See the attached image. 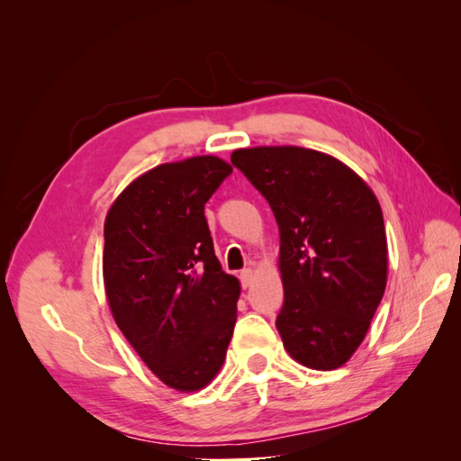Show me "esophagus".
Listing matches in <instances>:
<instances>
[{"instance_id":"obj_1","label":"esophagus","mask_w":461,"mask_h":461,"mask_svg":"<svg viewBox=\"0 0 461 461\" xmlns=\"http://www.w3.org/2000/svg\"><path fill=\"white\" fill-rule=\"evenodd\" d=\"M254 269H244L242 273H240V281H242V286L244 288H248L249 285H252V281H254Z\"/></svg>"}]
</instances>
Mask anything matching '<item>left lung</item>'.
Listing matches in <instances>:
<instances>
[{
  "mask_svg": "<svg viewBox=\"0 0 461 461\" xmlns=\"http://www.w3.org/2000/svg\"><path fill=\"white\" fill-rule=\"evenodd\" d=\"M230 161L269 202L285 303L276 317L298 364L332 371L364 342L388 276L381 203L350 167L300 146L234 149Z\"/></svg>",
  "mask_w": 461,
  "mask_h": 461,
  "instance_id": "left-lung-1",
  "label": "left lung"
}]
</instances>
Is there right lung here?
Masks as SVG:
<instances>
[{"mask_svg": "<svg viewBox=\"0 0 461 461\" xmlns=\"http://www.w3.org/2000/svg\"><path fill=\"white\" fill-rule=\"evenodd\" d=\"M230 173L215 156L158 165L105 217L109 310L151 373L178 393L212 383L232 339L240 283L222 271L203 215Z\"/></svg>", "mask_w": 461, "mask_h": 461, "instance_id": "obj_1", "label": "right lung"}]
</instances>
